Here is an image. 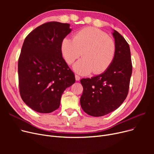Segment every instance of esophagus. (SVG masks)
I'll return each mask as SVG.
<instances>
[{
	"mask_svg": "<svg viewBox=\"0 0 154 154\" xmlns=\"http://www.w3.org/2000/svg\"><path fill=\"white\" fill-rule=\"evenodd\" d=\"M75 80H77V81H79V80H80V76H79L78 75H75Z\"/></svg>",
	"mask_w": 154,
	"mask_h": 154,
	"instance_id": "esophagus-1",
	"label": "esophagus"
}]
</instances>
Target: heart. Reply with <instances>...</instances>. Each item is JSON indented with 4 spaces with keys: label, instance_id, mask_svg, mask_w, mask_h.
Segmentation results:
<instances>
[{
    "label": "heart",
    "instance_id": "b5f03b06",
    "mask_svg": "<svg viewBox=\"0 0 154 154\" xmlns=\"http://www.w3.org/2000/svg\"><path fill=\"white\" fill-rule=\"evenodd\" d=\"M60 49L63 57L69 65L82 55L84 57L74 66L78 74L87 75L93 72L94 74H100L106 71L114 61L116 44L105 32L88 27L77 31L73 38H63Z\"/></svg>",
    "mask_w": 154,
    "mask_h": 154
}]
</instances>
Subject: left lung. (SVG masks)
Returning a JSON list of instances; mask_svg holds the SVG:
<instances>
[{"instance_id":"8db88e82","label":"left lung","mask_w":154,"mask_h":154,"mask_svg":"<svg viewBox=\"0 0 154 154\" xmlns=\"http://www.w3.org/2000/svg\"><path fill=\"white\" fill-rule=\"evenodd\" d=\"M112 34L116 54L111 66L100 75L80 80L83 87L80 106L94 117L107 115L118 109L128 93L132 72L130 47L117 31L114 30Z\"/></svg>"}]
</instances>
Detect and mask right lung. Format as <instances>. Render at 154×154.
Masks as SVG:
<instances>
[{
  "label": "right lung",
  "mask_w": 154,
  "mask_h": 154,
  "mask_svg": "<svg viewBox=\"0 0 154 154\" xmlns=\"http://www.w3.org/2000/svg\"><path fill=\"white\" fill-rule=\"evenodd\" d=\"M70 24L48 22L26 37L18 61L20 95L34 110L57 109L63 91L75 83L74 73L62 57L60 45L71 32Z\"/></svg>",
  "instance_id": "obj_1"
}]
</instances>
